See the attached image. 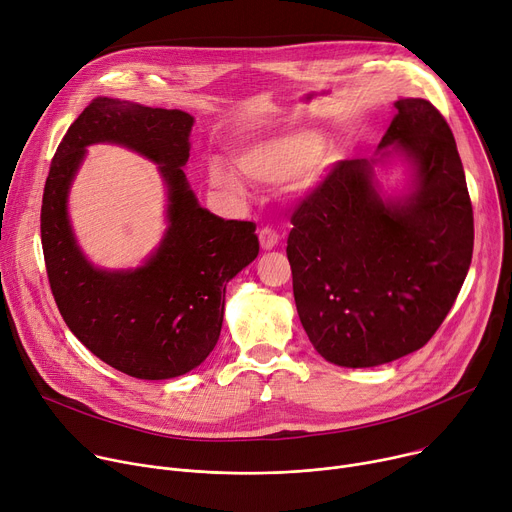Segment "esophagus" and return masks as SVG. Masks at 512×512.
Listing matches in <instances>:
<instances>
[{"label": "esophagus", "mask_w": 512, "mask_h": 512, "mask_svg": "<svg viewBox=\"0 0 512 512\" xmlns=\"http://www.w3.org/2000/svg\"><path fill=\"white\" fill-rule=\"evenodd\" d=\"M258 240H260L262 250H272L274 246L279 244V233L274 231V229H270V227H264V229H260V233H258Z\"/></svg>", "instance_id": "34e87169"}]
</instances>
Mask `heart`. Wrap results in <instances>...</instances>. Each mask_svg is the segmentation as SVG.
<instances>
[{
  "mask_svg": "<svg viewBox=\"0 0 512 512\" xmlns=\"http://www.w3.org/2000/svg\"><path fill=\"white\" fill-rule=\"evenodd\" d=\"M322 145L324 137L316 129L270 135L235 153V166L246 178L258 184L279 186L299 180L316 162ZM207 180L209 186L223 196H231V199H244L246 196L242 178L221 162L209 164Z\"/></svg>",
  "mask_w": 512,
  "mask_h": 512,
  "instance_id": "1",
  "label": "heart"
}]
</instances>
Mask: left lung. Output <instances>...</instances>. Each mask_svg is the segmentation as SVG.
I'll return each instance as SVG.
<instances>
[{"instance_id": "obj_1", "label": "left lung", "mask_w": 512, "mask_h": 512, "mask_svg": "<svg viewBox=\"0 0 512 512\" xmlns=\"http://www.w3.org/2000/svg\"><path fill=\"white\" fill-rule=\"evenodd\" d=\"M396 108L373 160L338 162L291 217L299 320L338 367H377L422 348L474 252V211L447 121L422 98H400ZM393 156L407 168L398 195L374 174Z\"/></svg>"}]
</instances>
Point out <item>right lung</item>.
<instances>
[{"label":"right lung","mask_w":512,"mask_h":512,"mask_svg":"<svg viewBox=\"0 0 512 512\" xmlns=\"http://www.w3.org/2000/svg\"><path fill=\"white\" fill-rule=\"evenodd\" d=\"M194 116L119 98H94L67 129L51 162L41 240L57 307L90 352L137 379H172L215 348L225 287L258 256L252 221H225L192 192L184 166ZM127 146L153 161L167 186L165 238L137 269H100L81 252L66 203L87 147Z\"/></svg>","instance_id":"obj_1"}]
</instances>
